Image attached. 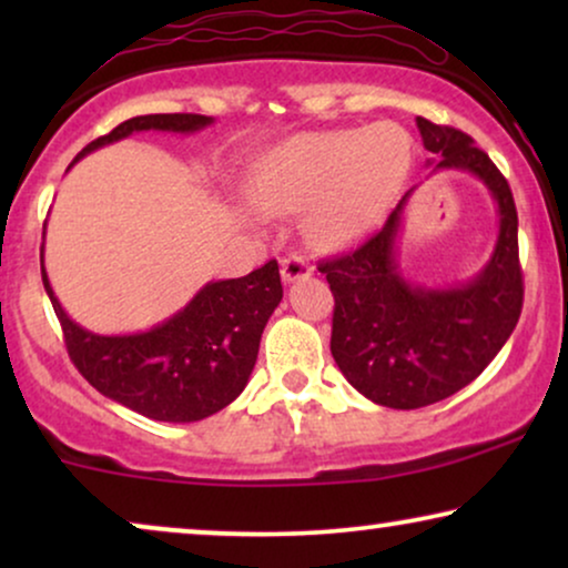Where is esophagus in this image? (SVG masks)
I'll return each mask as SVG.
<instances>
[{
    "instance_id": "34e87169",
    "label": "esophagus",
    "mask_w": 568,
    "mask_h": 568,
    "mask_svg": "<svg viewBox=\"0 0 568 568\" xmlns=\"http://www.w3.org/2000/svg\"><path fill=\"white\" fill-rule=\"evenodd\" d=\"M310 274H313V266H310L305 255H290V258L282 261V278L284 284H294L300 282V278H307Z\"/></svg>"
}]
</instances>
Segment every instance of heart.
<instances>
[{
  "mask_svg": "<svg viewBox=\"0 0 568 568\" xmlns=\"http://www.w3.org/2000/svg\"><path fill=\"white\" fill-rule=\"evenodd\" d=\"M410 165V139L393 123L302 134L263 154L253 193L268 214H307L321 247L362 240L383 216Z\"/></svg>",
  "mask_w": 568,
  "mask_h": 568,
  "instance_id": "heart-1",
  "label": "heart"
}]
</instances>
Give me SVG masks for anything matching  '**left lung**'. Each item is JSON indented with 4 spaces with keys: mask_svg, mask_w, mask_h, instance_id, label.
Returning <instances> with one entry per match:
<instances>
[{
    "mask_svg": "<svg viewBox=\"0 0 568 568\" xmlns=\"http://www.w3.org/2000/svg\"><path fill=\"white\" fill-rule=\"evenodd\" d=\"M426 165L460 170L491 193L499 216L494 251L468 282L414 284L403 276L398 240L410 189L385 227L354 253L321 263L331 284V354L364 398L387 408H424L470 385L501 352L523 313L517 209L509 183L463 131L416 119Z\"/></svg>",
    "mask_w": 568,
    "mask_h": 568,
    "instance_id": "1",
    "label": "left lung"
}]
</instances>
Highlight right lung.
<instances>
[{"instance_id":"obj_1","label":"right lung","mask_w":568,"mask_h":568,"mask_svg":"<svg viewBox=\"0 0 568 568\" xmlns=\"http://www.w3.org/2000/svg\"><path fill=\"white\" fill-rule=\"evenodd\" d=\"M212 123V115L196 113L136 115L90 142L74 162L139 131L189 136ZM41 276L64 331L67 352L82 377L105 398L170 424L201 422L245 390L258 359L261 333L284 297L278 263L268 261L247 276L206 282L185 307L152 328L103 336L82 328L61 307L45 274L43 247Z\"/></svg>"}]
</instances>
